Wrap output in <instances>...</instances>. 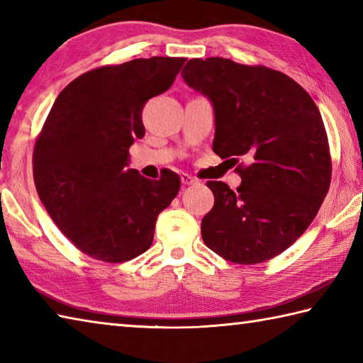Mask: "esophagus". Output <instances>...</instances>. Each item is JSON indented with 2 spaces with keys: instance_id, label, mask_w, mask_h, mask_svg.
I'll use <instances>...</instances> for the list:
<instances>
[{
  "instance_id": "1",
  "label": "esophagus",
  "mask_w": 363,
  "mask_h": 363,
  "mask_svg": "<svg viewBox=\"0 0 363 363\" xmlns=\"http://www.w3.org/2000/svg\"><path fill=\"white\" fill-rule=\"evenodd\" d=\"M181 182L184 184V186H195V184H198V181L195 179L194 176H190V174H181Z\"/></svg>"
}]
</instances>
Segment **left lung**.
Returning <instances> with one entry per match:
<instances>
[{"label":"left lung","mask_w":363,"mask_h":363,"mask_svg":"<svg viewBox=\"0 0 363 363\" xmlns=\"http://www.w3.org/2000/svg\"><path fill=\"white\" fill-rule=\"evenodd\" d=\"M181 75L214 106V152L247 162L236 167V191L208 181L214 208L201 220L204 244L236 264L277 257L313 222L330 187L321 113L299 83L266 66L195 58Z\"/></svg>","instance_id":"8db88e82"}]
</instances>
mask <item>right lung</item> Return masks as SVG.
I'll use <instances>...</instances> for the list:
<instances>
[{
	"mask_svg": "<svg viewBox=\"0 0 363 363\" xmlns=\"http://www.w3.org/2000/svg\"><path fill=\"white\" fill-rule=\"evenodd\" d=\"M186 58H140L77 77L50 110L34 145L42 204L78 250L124 262L152 244L155 220L181 187L174 172L151 181L127 169L143 138L145 104L172 86Z\"/></svg>",
	"mask_w": 363,
	"mask_h": 363,
	"instance_id": "add662e5",
	"label": "right lung"
}]
</instances>
